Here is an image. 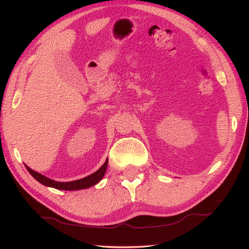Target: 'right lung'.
Instances as JSON below:
<instances>
[{
	"mask_svg": "<svg viewBox=\"0 0 249 249\" xmlns=\"http://www.w3.org/2000/svg\"><path fill=\"white\" fill-rule=\"evenodd\" d=\"M107 166H108V160L105 161L104 165L100 167L96 172H94L89 176L77 179V181H71V182H56L53 181V179L46 178L43 174H40L38 172H36L34 170H32L31 168L28 166H25L30 174L33 177L36 181H38L40 184L45 185V186L48 187H53L56 189H61V190H78V189H84V188H89L93 186V185L97 184L100 179H102L105 176L106 170H107Z\"/></svg>",
	"mask_w": 249,
	"mask_h": 249,
	"instance_id": "obj_1",
	"label": "right lung"
}]
</instances>
